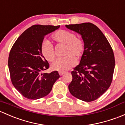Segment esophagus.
Masks as SVG:
<instances>
[{
	"label": "esophagus",
	"mask_w": 125,
	"mask_h": 125,
	"mask_svg": "<svg viewBox=\"0 0 125 125\" xmlns=\"http://www.w3.org/2000/svg\"><path fill=\"white\" fill-rule=\"evenodd\" d=\"M65 73H64V72H59V75H63V74H65Z\"/></svg>",
	"instance_id": "esophagus-1"
}]
</instances>
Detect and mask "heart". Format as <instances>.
Returning a JSON list of instances; mask_svg holds the SVG:
<instances>
[{
    "instance_id": "obj_1",
    "label": "heart",
    "mask_w": 125,
    "mask_h": 125,
    "mask_svg": "<svg viewBox=\"0 0 125 125\" xmlns=\"http://www.w3.org/2000/svg\"><path fill=\"white\" fill-rule=\"evenodd\" d=\"M52 40L58 44L65 45L64 56L66 57L57 59L52 64L53 70L65 72L77 64L76 58L79 59L85 51V42L83 39L76 37L73 32L59 30L52 34ZM41 52L47 61L52 62L55 57L53 47L48 41H44L41 45Z\"/></svg>"
}]
</instances>
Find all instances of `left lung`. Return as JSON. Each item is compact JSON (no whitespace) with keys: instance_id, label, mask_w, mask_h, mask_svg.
<instances>
[{"instance_id":"8db88e82","label":"left lung","mask_w":125,"mask_h":125,"mask_svg":"<svg viewBox=\"0 0 125 125\" xmlns=\"http://www.w3.org/2000/svg\"><path fill=\"white\" fill-rule=\"evenodd\" d=\"M66 27L81 35L85 42L80 64L71 72L73 80L69 90L80 100L94 101L107 91L112 82L115 66L113 51L103 33L92 23Z\"/></svg>"}]
</instances>
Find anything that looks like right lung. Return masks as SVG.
Here are the masks:
<instances>
[{
    "label": "right lung",
    "mask_w": 125,
    "mask_h": 125,
    "mask_svg": "<svg viewBox=\"0 0 125 125\" xmlns=\"http://www.w3.org/2000/svg\"><path fill=\"white\" fill-rule=\"evenodd\" d=\"M59 27L33 25L18 38L10 50L8 67L12 83L27 99H38L47 96L60 77L57 71L42 73L49 68V64L41 52L45 35Z\"/></svg>",
    "instance_id": "add662e5"
}]
</instances>
